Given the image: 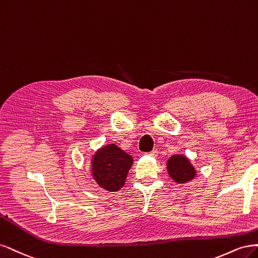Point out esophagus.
I'll return each instance as SVG.
<instances>
[{
	"label": "esophagus",
	"mask_w": 258,
	"mask_h": 258,
	"mask_svg": "<svg viewBox=\"0 0 258 258\" xmlns=\"http://www.w3.org/2000/svg\"><path fill=\"white\" fill-rule=\"evenodd\" d=\"M148 154L150 155V156H152V157H156L157 154H159V152H157V150H152L151 152H149Z\"/></svg>",
	"instance_id": "34e87169"
}]
</instances>
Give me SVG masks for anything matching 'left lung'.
Masks as SVG:
<instances>
[{"mask_svg": "<svg viewBox=\"0 0 258 258\" xmlns=\"http://www.w3.org/2000/svg\"><path fill=\"white\" fill-rule=\"evenodd\" d=\"M166 167L169 177L178 184L187 183L197 174L194 165L184 154L171 155L166 163Z\"/></svg>", "mask_w": 258, "mask_h": 258, "instance_id": "left-lung-1", "label": "left lung"}]
</instances>
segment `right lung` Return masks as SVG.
Segmentation results:
<instances>
[{
	"label": "right lung",
	"instance_id": "1",
	"mask_svg": "<svg viewBox=\"0 0 258 258\" xmlns=\"http://www.w3.org/2000/svg\"><path fill=\"white\" fill-rule=\"evenodd\" d=\"M134 160L114 144L97 149L91 157V174L99 187L117 192L125 184Z\"/></svg>",
	"mask_w": 258,
	"mask_h": 258
}]
</instances>
